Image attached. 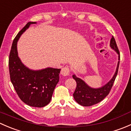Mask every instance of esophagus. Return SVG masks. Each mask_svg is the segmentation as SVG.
Segmentation results:
<instances>
[{
    "instance_id": "esophagus-1",
    "label": "esophagus",
    "mask_w": 131,
    "mask_h": 131,
    "mask_svg": "<svg viewBox=\"0 0 131 131\" xmlns=\"http://www.w3.org/2000/svg\"><path fill=\"white\" fill-rule=\"evenodd\" d=\"M69 73H70V70H69V68H68V67H64V68H62L61 71V74L64 77L68 76V75H69Z\"/></svg>"
}]
</instances>
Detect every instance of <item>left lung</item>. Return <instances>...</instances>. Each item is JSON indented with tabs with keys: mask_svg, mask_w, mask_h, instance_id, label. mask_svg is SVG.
<instances>
[{
	"mask_svg": "<svg viewBox=\"0 0 131 131\" xmlns=\"http://www.w3.org/2000/svg\"><path fill=\"white\" fill-rule=\"evenodd\" d=\"M110 46L118 54V61L117 63V68H116L114 75L106 84L100 88H91L85 81L77 77L75 74L72 75L73 79L77 82V88L73 93V97L75 101L82 106H90L100 103L105 97H106L113 86V84L118 73L120 62L119 51H118L117 43L113 37H112L111 39Z\"/></svg>",
	"mask_w": 131,
	"mask_h": 131,
	"instance_id": "left-lung-1",
	"label": "left lung"
}]
</instances>
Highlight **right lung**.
I'll use <instances>...</instances> for the list:
<instances>
[{"label": "right lung", "mask_w": 131, "mask_h": 131, "mask_svg": "<svg viewBox=\"0 0 131 131\" xmlns=\"http://www.w3.org/2000/svg\"><path fill=\"white\" fill-rule=\"evenodd\" d=\"M28 22L14 39L9 59L11 82L19 98L30 106L41 108L48 105L59 79L61 69L51 67L32 70L25 65L18 56L17 44L22 34L31 24Z\"/></svg>", "instance_id": "obj_1"}]
</instances>
